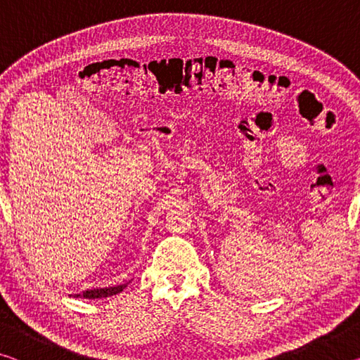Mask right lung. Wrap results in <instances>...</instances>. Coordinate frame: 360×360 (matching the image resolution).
<instances>
[{
  "mask_svg": "<svg viewBox=\"0 0 360 360\" xmlns=\"http://www.w3.org/2000/svg\"><path fill=\"white\" fill-rule=\"evenodd\" d=\"M127 284H120V285H112V288H103V289H90V290H84L82 294H75L76 298L84 297V298H106L115 294H120L122 290L127 288Z\"/></svg>",
  "mask_w": 360,
  "mask_h": 360,
  "instance_id": "add662e5",
  "label": "right lung"
}]
</instances>
